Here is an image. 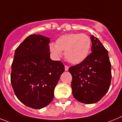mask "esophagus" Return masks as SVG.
Instances as JSON below:
<instances>
[{"label": "esophagus", "mask_w": 122, "mask_h": 122, "mask_svg": "<svg viewBox=\"0 0 122 122\" xmlns=\"http://www.w3.org/2000/svg\"><path fill=\"white\" fill-rule=\"evenodd\" d=\"M64 68H65V71H68L69 67H68V66H67L65 65V66H64Z\"/></svg>", "instance_id": "esophagus-1"}]
</instances>
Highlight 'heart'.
<instances>
[{"mask_svg":"<svg viewBox=\"0 0 122 122\" xmlns=\"http://www.w3.org/2000/svg\"><path fill=\"white\" fill-rule=\"evenodd\" d=\"M92 46L90 37L85 34L71 33L61 36L56 45H50V50L55 56L60 57L64 52L66 59L73 64H79L87 58Z\"/></svg>","mask_w":122,"mask_h":122,"instance_id":"b5f03b06","label":"heart"}]
</instances>
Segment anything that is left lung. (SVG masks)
<instances>
[{"instance_id":"1","label":"left lung","mask_w":122,"mask_h":122,"mask_svg":"<svg viewBox=\"0 0 122 122\" xmlns=\"http://www.w3.org/2000/svg\"><path fill=\"white\" fill-rule=\"evenodd\" d=\"M92 53L82 62L69 68L72 95L84 104L98 102L111 85V64L108 51L99 39L91 36Z\"/></svg>"}]
</instances>
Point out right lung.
<instances>
[{
	"mask_svg": "<svg viewBox=\"0 0 122 122\" xmlns=\"http://www.w3.org/2000/svg\"><path fill=\"white\" fill-rule=\"evenodd\" d=\"M50 39L32 34L15 50L10 79L17 98L26 106L39 109L48 106L64 71L60 61L50 59Z\"/></svg>",
	"mask_w": 122,
	"mask_h": 122,
	"instance_id": "add662e5",
	"label": "right lung"
}]
</instances>
